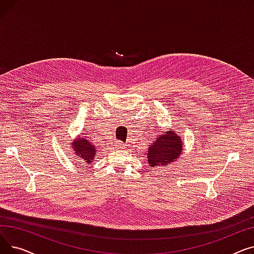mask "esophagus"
<instances>
[{"label":"esophagus","mask_w":254,"mask_h":254,"mask_svg":"<svg viewBox=\"0 0 254 254\" xmlns=\"http://www.w3.org/2000/svg\"><path fill=\"white\" fill-rule=\"evenodd\" d=\"M115 146H116L117 148H125V144L122 143V142H116Z\"/></svg>","instance_id":"obj_1"}]
</instances>
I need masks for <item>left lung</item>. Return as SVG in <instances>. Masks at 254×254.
<instances>
[{"label":"left lung","instance_id":"obj_1","mask_svg":"<svg viewBox=\"0 0 254 254\" xmlns=\"http://www.w3.org/2000/svg\"><path fill=\"white\" fill-rule=\"evenodd\" d=\"M183 151V142L174 129L161 132L148 147L147 162L150 168L166 167L174 163Z\"/></svg>","mask_w":254,"mask_h":254}]
</instances>
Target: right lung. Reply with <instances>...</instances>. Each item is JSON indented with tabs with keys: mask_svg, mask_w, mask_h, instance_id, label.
Wrapping results in <instances>:
<instances>
[{
	"mask_svg": "<svg viewBox=\"0 0 254 254\" xmlns=\"http://www.w3.org/2000/svg\"><path fill=\"white\" fill-rule=\"evenodd\" d=\"M88 138L89 137L86 136H77L69 147L73 149L75 157H77L76 159L83 162L84 164L91 165V163L95 161L97 147L90 142V140H88Z\"/></svg>",
	"mask_w": 254,
	"mask_h": 254,
	"instance_id": "1",
	"label": "right lung"
}]
</instances>
